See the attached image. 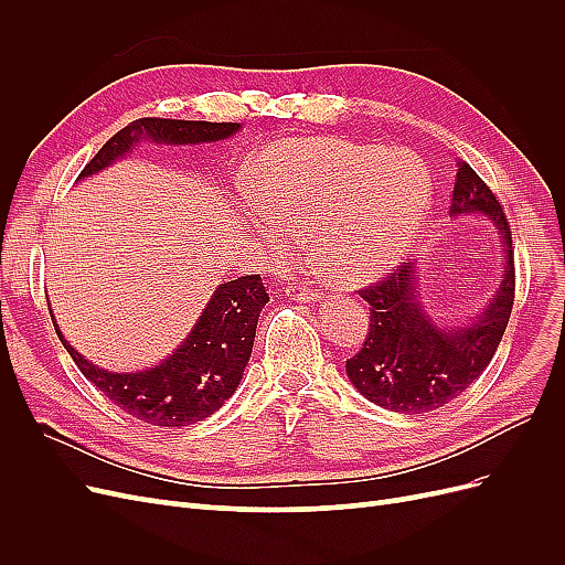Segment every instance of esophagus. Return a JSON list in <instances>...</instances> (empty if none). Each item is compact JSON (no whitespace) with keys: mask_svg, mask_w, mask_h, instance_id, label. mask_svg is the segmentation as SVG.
Wrapping results in <instances>:
<instances>
[{"mask_svg":"<svg viewBox=\"0 0 565 565\" xmlns=\"http://www.w3.org/2000/svg\"><path fill=\"white\" fill-rule=\"evenodd\" d=\"M285 295H287L289 299H295V301H316V299H318L316 289H311L309 282H303V280L289 282V285L285 287Z\"/></svg>","mask_w":565,"mask_h":565,"instance_id":"34e87169","label":"esophagus"}]
</instances>
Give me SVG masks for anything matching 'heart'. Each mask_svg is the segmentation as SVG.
<instances>
[{
    "instance_id": "b5f03b06",
    "label": "heart",
    "mask_w": 565,
    "mask_h": 565,
    "mask_svg": "<svg viewBox=\"0 0 565 565\" xmlns=\"http://www.w3.org/2000/svg\"><path fill=\"white\" fill-rule=\"evenodd\" d=\"M266 249L287 256L292 231L311 233L341 285H363L401 262L431 207V177L409 152L341 139H289L252 167Z\"/></svg>"
}]
</instances>
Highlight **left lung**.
<instances>
[{"mask_svg":"<svg viewBox=\"0 0 565 565\" xmlns=\"http://www.w3.org/2000/svg\"><path fill=\"white\" fill-rule=\"evenodd\" d=\"M457 167L450 214L492 221L504 247V276L483 316L450 330L438 328L419 303L415 264L396 266L358 292L367 301L370 330L363 349L347 361V374L367 401L391 413H431L467 391L490 365L514 306V249L502 204L467 162Z\"/></svg>","mask_w":565,"mask_h":565,"instance_id":"8db88e82","label":"left lung"}]
</instances>
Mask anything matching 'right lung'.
Listing matches in <instances>:
<instances>
[{
  "instance_id": "obj_1",
  "label": "right lung",
  "mask_w": 565,
  "mask_h": 565,
  "mask_svg": "<svg viewBox=\"0 0 565 565\" xmlns=\"http://www.w3.org/2000/svg\"><path fill=\"white\" fill-rule=\"evenodd\" d=\"M237 122H195V119L141 117L117 131L94 160L82 169L77 179L92 177L106 169L141 139L156 143H210L233 136ZM268 301L262 276H243L216 287L214 297L204 306L195 328L183 344L160 365L143 372L117 374L100 370L79 355L63 339L58 324L54 328L71 353L79 372L104 396L127 415L152 426H188L214 415L241 384L249 361L256 320Z\"/></svg>"
}]
</instances>
